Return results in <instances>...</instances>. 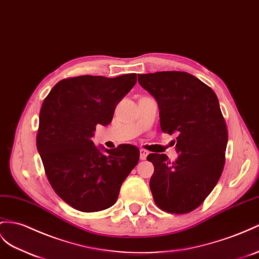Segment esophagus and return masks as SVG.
<instances>
[{"instance_id": "obj_1", "label": "esophagus", "mask_w": 259, "mask_h": 259, "mask_svg": "<svg viewBox=\"0 0 259 259\" xmlns=\"http://www.w3.org/2000/svg\"><path fill=\"white\" fill-rule=\"evenodd\" d=\"M148 155H149V152L147 150H143V149L140 150V160H142V161L147 160Z\"/></svg>"}]
</instances>
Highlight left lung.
<instances>
[{
	"instance_id": "1",
	"label": "left lung",
	"mask_w": 259,
	"mask_h": 259,
	"mask_svg": "<svg viewBox=\"0 0 259 259\" xmlns=\"http://www.w3.org/2000/svg\"><path fill=\"white\" fill-rule=\"evenodd\" d=\"M138 81L155 98L161 129L177 134V160L152 153L154 165L150 188L160 209L188 213L200 205L220 178L228 130L215 93L187 72L139 74Z\"/></svg>"
}]
</instances>
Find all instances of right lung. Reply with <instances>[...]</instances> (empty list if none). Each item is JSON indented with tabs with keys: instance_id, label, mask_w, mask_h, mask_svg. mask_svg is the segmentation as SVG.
<instances>
[{
	"instance_id": "add662e5",
	"label": "right lung",
	"mask_w": 259,
	"mask_h": 259,
	"mask_svg": "<svg viewBox=\"0 0 259 259\" xmlns=\"http://www.w3.org/2000/svg\"><path fill=\"white\" fill-rule=\"evenodd\" d=\"M136 83V73L70 77L44 101L37 149L52 188L72 208L96 212L111 207L138 164L140 151L135 145L108 150L92 141L96 125L111 122L117 104Z\"/></svg>"
}]
</instances>
